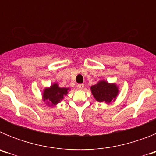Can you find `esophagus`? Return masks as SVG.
<instances>
[{
    "instance_id": "34e87169",
    "label": "esophagus",
    "mask_w": 156,
    "mask_h": 156,
    "mask_svg": "<svg viewBox=\"0 0 156 156\" xmlns=\"http://www.w3.org/2000/svg\"><path fill=\"white\" fill-rule=\"evenodd\" d=\"M77 88H78L79 90H83V89L84 88V85H83V84H78V85H77Z\"/></svg>"
}]
</instances>
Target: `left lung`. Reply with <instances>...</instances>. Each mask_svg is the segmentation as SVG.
<instances>
[{
  "label": "left lung",
  "mask_w": 156,
  "mask_h": 156,
  "mask_svg": "<svg viewBox=\"0 0 156 156\" xmlns=\"http://www.w3.org/2000/svg\"><path fill=\"white\" fill-rule=\"evenodd\" d=\"M90 89L94 98L99 102L110 103L112 100H115L119 92L116 85L114 83L109 84L105 80L99 81L97 84L91 86Z\"/></svg>",
  "instance_id": "obj_1"
}]
</instances>
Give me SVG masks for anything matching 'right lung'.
<instances>
[{
    "instance_id": "add662e5",
    "label": "right lung",
    "mask_w": 156,
    "mask_h": 156,
    "mask_svg": "<svg viewBox=\"0 0 156 156\" xmlns=\"http://www.w3.org/2000/svg\"><path fill=\"white\" fill-rule=\"evenodd\" d=\"M68 90V88H61L57 83H54L51 87L44 89V91L43 93V98L48 103V105H55L67 94Z\"/></svg>"
}]
</instances>
